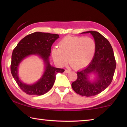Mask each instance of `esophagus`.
<instances>
[{
  "label": "esophagus",
  "mask_w": 127,
  "mask_h": 127,
  "mask_svg": "<svg viewBox=\"0 0 127 127\" xmlns=\"http://www.w3.org/2000/svg\"><path fill=\"white\" fill-rule=\"evenodd\" d=\"M69 72H70L69 70H66V69H65V71H64V72H65V73H69Z\"/></svg>",
  "instance_id": "obj_1"
}]
</instances>
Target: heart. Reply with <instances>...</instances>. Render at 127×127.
Segmentation results:
<instances>
[{"instance_id":"1","label":"heart","mask_w":127,"mask_h":127,"mask_svg":"<svg viewBox=\"0 0 127 127\" xmlns=\"http://www.w3.org/2000/svg\"><path fill=\"white\" fill-rule=\"evenodd\" d=\"M96 43L94 38L83 36H66L59 42L58 48L52 49L55 63L63 66L68 62L76 69L87 66L93 59L96 51Z\"/></svg>"}]
</instances>
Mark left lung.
I'll return each instance as SVG.
<instances>
[{"label": "left lung", "mask_w": 127, "mask_h": 127, "mask_svg": "<svg viewBox=\"0 0 127 127\" xmlns=\"http://www.w3.org/2000/svg\"><path fill=\"white\" fill-rule=\"evenodd\" d=\"M96 43V51L93 59L87 67L77 72V78L72 83V89L80 95L90 97L104 91L110 85L116 68V61L112 46L108 40L97 31H90ZM96 74L93 82L89 76Z\"/></svg>", "instance_id": "8db88e82"}]
</instances>
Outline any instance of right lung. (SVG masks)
I'll return each instance as SVG.
<instances>
[{"label": "right lung", "mask_w": 127, "mask_h": 127, "mask_svg": "<svg viewBox=\"0 0 127 127\" xmlns=\"http://www.w3.org/2000/svg\"><path fill=\"white\" fill-rule=\"evenodd\" d=\"M59 37L58 34L36 32L23 38L13 51L10 71L17 85L26 94L37 96L46 94L53 86L56 74L64 72L63 69L54 67L49 62L51 46ZM31 55L40 56L44 62L46 69L42 78L37 83L27 85L19 79L18 68L20 62Z\"/></svg>", "instance_id": "obj_1"}]
</instances>
